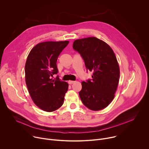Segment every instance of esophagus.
<instances>
[{
	"instance_id": "obj_1",
	"label": "esophagus",
	"mask_w": 149,
	"mask_h": 149,
	"mask_svg": "<svg viewBox=\"0 0 149 149\" xmlns=\"http://www.w3.org/2000/svg\"><path fill=\"white\" fill-rule=\"evenodd\" d=\"M74 82H75V81H71V80L68 81V84H74Z\"/></svg>"
}]
</instances>
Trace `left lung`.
Masks as SVG:
<instances>
[{
	"label": "left lung",
	"instance_id": "8db88e82",
	"mask_svg": "<svg viewBox=\"0 0 149 149\" xmlns=\"http://www.w3.org/2000/svg\"><path fill=\"white\" fill-rule=\"evenodd\" d=\"M73 48L81 54L87 69L93 72L91 80L81 82L79 95L82 103L93 111L106 108L115 97L120 79V68L113 50L95 37L75 40Z\"/></svg>",
	"mask_w": 149,
	"mask_h": 149
}]
</instances>
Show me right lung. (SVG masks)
<instances>
[{
	"mask_svg": "<svg viewBox=\"0 0 149 149\" xmlns=\"http://www.w3.org/2000/svg\"><path fill=\"white\" fill-rule=\"evenodd\" d=\"M68 40L47 41L36 45L25 63V82L29 95L38 107L52 112L62 105L68 84L52 77L58 73L57 58Z\"/></svg>",
	"mask_w": 149,
	"mask_h": 149,
	"instance_id": "obj_1",
	"label": "right lung"
}]
</instances>
